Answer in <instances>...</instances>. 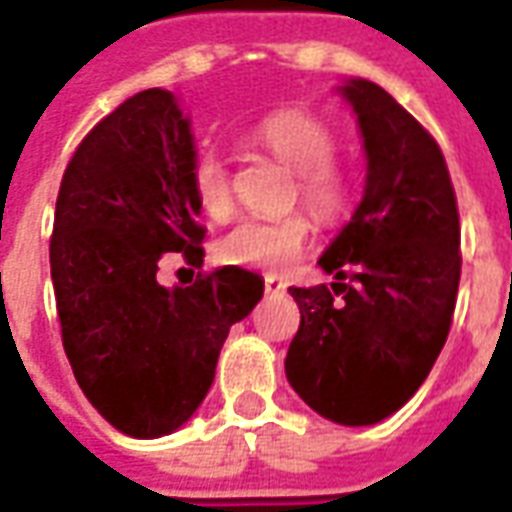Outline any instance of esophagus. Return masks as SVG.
<instances>
[{
	"instance_id": "34e87169",
	"label": "esophagus",
	"mask_w": 512,
	"mask_h": 512,
	"mask_svg": "<svg viewBox=\"0 0 512 512\" xmlns=\"http://www.w3.org/2000/svg\"><path fill=\"white\" fill-rule=\"evenodd\" d=\"M263 285H266L268 293H282V290L288 288V285H285L279 277H266L263 279Z\"/></svg>"
}]
</instances>
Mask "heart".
I'll return each instance as SVG.
<instances>
[{"label":"heart","instance_id":"obj_1","mask_svg":"<svg viewBox=\"0 0 512 512\" xmlns=\"http://www.w3.org/2000/svg\"><path fill=\"white\" fill-rule=\"evenodd\" d=\"M255 142L279 164L293 169V200H301L315 219L334 224L354 205V178L337 161V134L321 117L299 109L277 112L260 120ZM191 197L208 219L224 222L233 213V178L216 150H202L191 164ZM312 238L307 213L279 219H241L216 241V260L224 266L285 271L293 266Z\"/></svg>","mask_w":512,"mask_h":512}]
</instances>
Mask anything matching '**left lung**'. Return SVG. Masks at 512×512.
Here are the masks:
<instances>
[{
	"mask_svg": "<svg viewBox=\"0 0 512 512\" xmlns=\"http://www.w3.org/2000/svg\"><path fill=\"white\" fill-rule=\"evenodd\" d=\"M365 136V197L318 266L337 282L290 288L301 312L290 386L321 417L373 425L428 378L461 282V222L439 142L378 84L343 87Z\"/></svg>",
	"mask_w": 512,
	"mask_h": 512,
	"instance_id": "8db88e82",
	"label": "left lung"
}]
</instances>
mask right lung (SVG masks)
<instances>
[{
	"instance_id": "right-lung-1",
	"label": "right lung",
	"mask_w": 512,
	"mask_h": 512,
	"mask_svg": "<svg viewBox=\"0 0 512 512\" xmlns=\"http://www.w3.org/2000/svg\"><path fill=\"white\" fill-rule=\"evenodd\" d=\"M189 120L142 90L90 128L65 167L49 257L62 348L98 414L136 439L180 428L208 395L227 332L263 299L238 266L189 288L156 282L158 257L200 266Z\"/></svg>"
}]
</instances>
